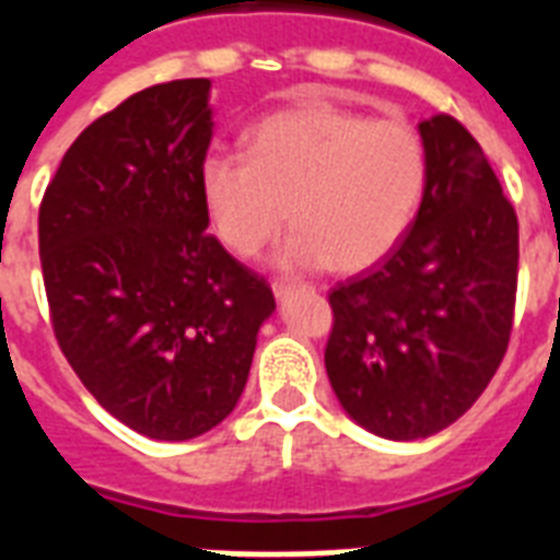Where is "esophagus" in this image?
<instances>
[{
  "label": "esophagus",
  "mask_w": 560,
  "mask_h": 560,
  "mask_svg": "<svg viewBox=\"0 0 560 560\" xmlns=\"http://www.w3.org/2000/svg\"><path fill=\"white\" fill-rule=\"evenodd\" d=\"M314 290V288H307V284H284V281H276V284H272V296L276 299H288L290 293H293V290Z\"/></svg>",
  "instance_id": "obj_1"
}]
</instances>
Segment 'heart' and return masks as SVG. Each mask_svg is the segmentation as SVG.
<instances>
[{"instance_id":"heart-1","label":"heart","mask_w":560,"mask_h":560,"mask_svg":"<svg viewBox=\"0 0 560 560\" xmlns=\"http://www.w3.org/2000/svg\"><path fill=\"white\" fill-rule=\"evenodd\" d=\"M218 237L253 258L284 223L296 232L281 270L360 272L383 261L416 220L427 191V148L404 118L354 109H284L246 133V156L214 153L200 168Z\"/></svg>"}]
</instances>
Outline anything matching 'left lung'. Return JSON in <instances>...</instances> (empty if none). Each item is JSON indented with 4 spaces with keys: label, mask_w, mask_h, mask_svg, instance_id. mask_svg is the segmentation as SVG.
I'll use <instances>...</instances> for the list:
<instances>
[{
    "label": "left lung",
    "mask_w": 560,
    "mask_h": 560,
    "mask_svg": "<svg viewBox=\"0 0 560 560\" xmlns=\"http://www.w3.org/2000/svg\"><path fill=\"white\" fill-rule=\"evenodd\" d=\"M427 191L400 244L331 290L328 381L360 427L416 442L451 427L494 377L514 319L517 214L456 118L418 125Z\"/></svg>",
    "instance_id": "left-lung-1"
}]
</instances>
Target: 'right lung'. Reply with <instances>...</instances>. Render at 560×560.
Listing matches in <instances>:
<instances>
[{
  "label": "right lung",
  "mask_w": 560,
  "mask_h": 560,
  "mask_svg": "<svg viewBox=\"0 0 560 560\" xmlns=\"http://www.w3.org/2000/svg\"><path fill=\"white\" fill-rule=\"evenodd\" d=\"M209 78L156 83L92 121L39 206L60 351L109 416L160 442L235 409L270 284L209 235Z\"/></svg>",
  "instance_id": "1"
}]
</instances>
